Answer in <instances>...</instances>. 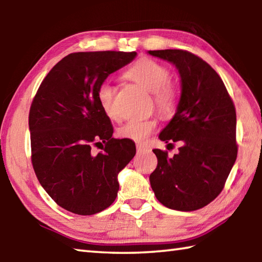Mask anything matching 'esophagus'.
I'll use <instances>...</instances> for the list:
<instances>
[{
	"instance_id": "esophagus-1",
	"label": "esophagus",
	"mask_w": 262,
	"mask_h": 262,
	"mask_svg": "<svg viewBox=\"0 0 262 262\" xmlns=\"http://www.w3.org/2000/svg\"><path fill=\"white\" fill-rule=\"evenodd\" d=\"M136 149H137V152H141V151H143V150L147 149V148H145L143 144H136Z\"/></svg>"
}]
</instances>
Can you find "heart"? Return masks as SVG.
<instances>
[{
	"instance_id": "b5f03b06",
	"label": "heart",
	"mask_w": 262,
	"mask_h": 262,
	"mask_svg": "<svg viewBox=\"0 0 262 262\" xmlns=\"http://www.w3.org/2000/svg\"><path fill=\"white\" fill-rule=\"evenodd\" d=\"M125 76L137 85L152 92V100L159 114L164 118H172L179 106V92L173 84L168 82L170 70L165 66L149 57L137 60L125 73ZM115 89L110 83L100 84L97 91V99L104 113L111 119H118L114 107ZM157 120L155 118L143 120H130L118 129L121 139L143 142L156 129Z\"/></svg>"
}]
</instances>
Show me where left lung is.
Here are the masks:
<instances>
[{
	"instance_id": "left-lung-1",
	"label": "left lung",
	"mask_w": 262,
	"mask_h": 262,
	"mask_svg": "<svg viewBox=\"0 0 262 262\" xmlns=\"http://www.w3.org/2000/svg\"><path fill=\"white\" fill-rule=\"evenodd\" d=\"M176 64L181 77L177 113L159 139L179 142V152L155 149L157 167L150 185L170 209H200L219 196L237 158L236 108L223 81L201 57L188 51H149Z\"/></svg>"
}]
</instances>
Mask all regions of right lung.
I'll return each mask as SVG.
<instances>
[{"label":"right lung","mask_w":262,"mask_h":262,"mask_svg":"<svg viewBox=\"0 0 262 262\" xmlns=\"http://www.w3.org/2000/svg\"><path fill=\"white\" fill-rule=\"evenodd\" d=\"M136 52H78L64 56L43 78L29 114L31 161L56 205L77 215L106 209L118 195V173L136 154L132 140L112 137L113 126L97 99L110 74ZM103 141L102 151L92 145Z\"/></svg>","instance_id":"right-lung-1"}]
</instances>
